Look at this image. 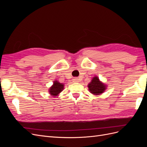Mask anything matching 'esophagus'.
Masks as SVG:
<instances>
[{"label":"esophagus","mask_w":147,"mask_h":147,"mask_svg":"<svg viewBox=\"0 0 147 147\" xmlns=\"http://www.w3.org/2000/svg\"><path fill=\"white\" fill-rule=\"evenodd\" d=\"M73 82H75V83H78V82H80V78H74V79H73Z\"/></svg>","instance_id":"esophagus-1"}]
</instances>
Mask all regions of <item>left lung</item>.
Wrapping results in <instances>:
<instances>
[{
    "mask_svg": "<svg viewBox=\"0 0 147 147\" xmlns=\"http://www.w3.org/2000/svg\"><path fill=\"white\" fill-rule=\"evenodd\" d=\"M88 87L89 91L94 95H100L105 91L106 89L105 84L101 82L96 76L93 77L91 82L88 84Z\"/></svg>",
    "mask_w": 147,
    "mask_h": 147,
    "instance_id": "1",
    "label": "left lung"
}]
</instances>
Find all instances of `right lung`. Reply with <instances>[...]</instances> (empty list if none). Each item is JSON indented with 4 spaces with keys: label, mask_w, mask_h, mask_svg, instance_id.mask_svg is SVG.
Wrapping results in <instances>:
<instances>
[{
    "label": "right lung",
    "mask_w": 147,
    "mask_h": 147,
    "mask_svg": "<svg viewBox=\"0 0 147 147\" xmlns=\"http://www.w3.org/2000/svg\"><path fill=\"white\" fill-rule=\"evenodd\" d=\"M64 84L63 83H61L57 81H55L53 85L49 89V92L51 96H57L59 93L63 91L64 90Z\"/></svg>",
    "instance_id": "add662e5"
}]
</instances>
